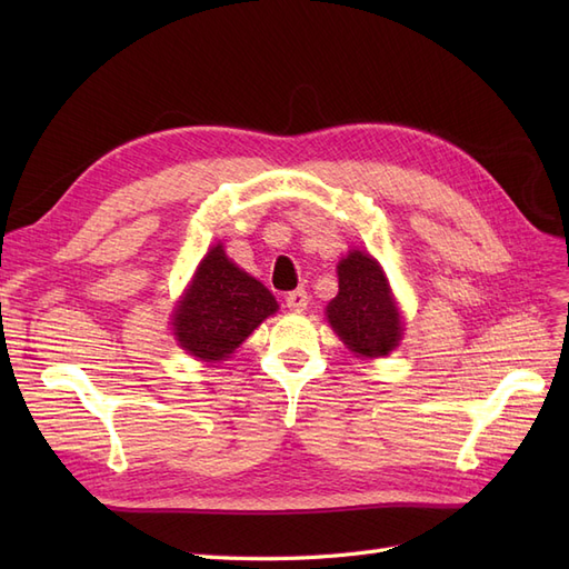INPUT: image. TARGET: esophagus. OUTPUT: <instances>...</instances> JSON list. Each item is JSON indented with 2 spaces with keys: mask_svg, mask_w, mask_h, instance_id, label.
Returning <instances> with one entry per match:
<instances>
[{
  "mask_svg": "<svg viewBox=\"0 0 569 569\" xmlns=\"http://www.w3.org/2000/svg\"><path fill=\"white\" fill-rule=\"evenodd\" d=\"M284 301H287V308H289V311H297V313H301V311H306V306H308V291H306V289H295V291H289Z\"/></svg>",
  "mask_w": 569,
  "mask_h": 569,
  "instance_id": "1",
  "label": "esophagus"
}]
</instances>
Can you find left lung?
Masks as SVG:
<instances>
[{"mask_svg":"<svg viewBox=\"0 0 569 569\" xmlns=\"http://www.w3.org/2000/svg\"><path fill=\"white\" fill-rule=\"evenodd\" d=\"M339 295L327 306V320L347 347L360 356H387L401 339V316L380 263L351 251L337 266Z\"/></svg>","mask_w":569,"mask_h":569,"instance_id":"left-lung-1","label":"left lung"}]
</instances>
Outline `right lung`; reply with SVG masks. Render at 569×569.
I'll use <instances>...</instances> for the list:
<instances>
[{
  "mask_svg": "<svg viewBox=\"0 0 569 569\" xmlns=\"http://www.w3.org/2000/svg\"><path fill=\"white\" fill-rule=\"evenodd\" d=\"M278 311L270 291L213 247L173 316L180 347L201 360L228 358L258 325Z\"/></svg>",
  "mask_w": 569,
  "mask_h": 569,
  "instance_id": "add662e5",
  "label": "right lung"
}]
</instances>
